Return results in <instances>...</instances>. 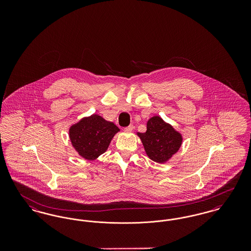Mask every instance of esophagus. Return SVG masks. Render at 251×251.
Here are the masks:
<instances>
[{
    "instance_id": "34e87169",
    "label": "esophagus",
    "mask_w": 251,
    "mask_h": 251,
    "mask_svg": "<svg viewBox=\"0 0 251 251\" xmlns=\"http://www.w3.org/2000/svg\"><path fill=\"white\" fill-rule=\"evenodd\" d=\"M124 130L126 131H131L133 130V125H129L128 127H126V128H124Z\"/></svg>"
}]
</instances>
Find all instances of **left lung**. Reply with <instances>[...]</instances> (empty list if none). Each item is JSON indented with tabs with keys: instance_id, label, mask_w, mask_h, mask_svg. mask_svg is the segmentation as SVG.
Masks as SVG:
<instances>
[{
	"instance_id": "1",
	"label": "left lung",
	"mask_w": 251,
	"mask_h": 251,
	"mask_svg": "<svg viewBox=\"0 0 251 251\" xmlns=\"http://www.w3.org/2000/svg\"><path fill=\"white\" fill-rule=\"evenodd\" d=\"M145 151L156 163H166L181 146V134L160 117H152L147 123L146 132H137Z\"/></svg>"
}]
</instances>
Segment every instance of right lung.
<instances>
[{
    "instance_id": "add662e5",
    "label": "right lung",
    "mask_w": 251,
    "mask_h": 251,
    "mask_svg": "<svg viewBox=\"0 0 251 251\" xmlns=\"http://www.w3.org/2000/svg\"><path fill=\"white\" fill-rule=\"evenodd\" d=\"M120 129L100 116L84 118L70 128L72 146L86 160H95L106 151L114 135Z\"/></svg>"
}]
</instances>
